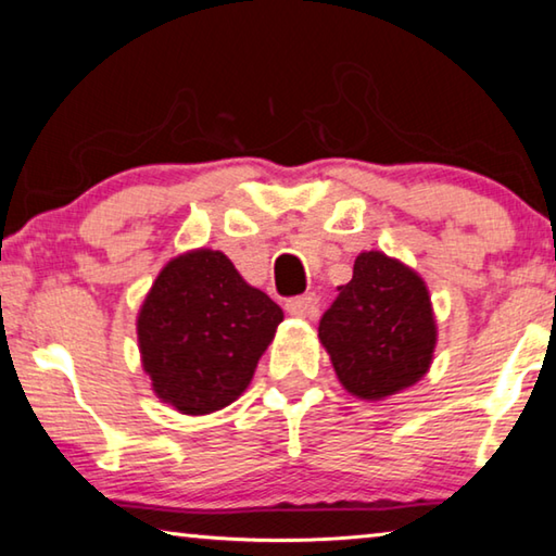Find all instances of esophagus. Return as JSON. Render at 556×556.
<instances>
[{
    "label": "esophagus",
    "instance_id": "34e87169",
    "mask_svg": "<svg viewBox=\"0 0 556 556\" xmlns=\"http://www.w3.org/2000/svg\"><path fill=\"white\" fill-rule=\"evenodd\" d=\"M285 306L291 316H299V318H306L316 312L314 296H291V299H287Z\"/></svg>",
    "mask_w": 556,
    "mask_h": 556
}]
</instances>
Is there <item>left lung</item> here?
I'll return each instance as SVG.
<instances>
[{"instance_id": "obj_1", "label": "left lung", "mask_w": 556, "mask_h": 556, "mask_svg": "<svg viewBox=\"0 0 556 556\" xmlns=\"http://www.w3.org/2000/svg\"><path fill=\"white\" fill-rule=\"evenodd\" d=\"M338 380L361 400H382L429 370L434 314L421 277L382 252H363L353 279L318 324Z\"/></svg>"}]
</instances>
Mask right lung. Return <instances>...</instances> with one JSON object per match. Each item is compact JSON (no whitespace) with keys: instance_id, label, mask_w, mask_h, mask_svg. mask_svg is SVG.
<instances>
[{"instance_id":"obj_1","label":"right lung","mask_w":556,"mask_h":556,"mask_svg":"<svg viewBox=\"0 0 556 556\" xmlns=\"http://www.w3.org/2000/svg\"><path fill=\"white\" fill-rule=\"evenodd\" d=\"M281 318L275 301L250 287L223 252L172 260L137 321L154 392L184 414L223 409L250 384Z\"/></svg>"}]
</instances>
